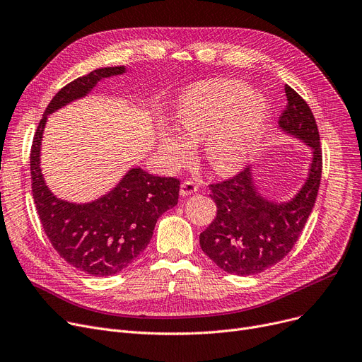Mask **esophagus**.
Listing matches in <instances>:
<instances>
[{
    "label": "esophagus",
    "instance_id": "1",
    "mask_svg": "<svg viewBox=\"0 0 362 362\" xmlns=\"http://www.w3.org/2000/svg\"><path fill=\"white\" fill-rule=\"evenodd\" d=\"M197 191H198V185H197L195 182H192V180H185V182H182V185H180V194H182L183 197L191 195V194H194V192H197Z\"/></svg>",
    "mask_w": 362,
    "mask_h": 362
}]
</instances>
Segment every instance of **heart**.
I'll list each match as a JSON object with an SVG mask.
<instances>
[{"label":"heart","mask_w":362,"mask_h":362,"mask_svg":"<svg viewBox=\"0 0 362 362\" xmlns=\"http://www.w3.org/2000/svg\"><path fill=\"white\" fill-rule=\"evenodd\" d=\"M270 119V105L240 81L206 82L187 90L177 104V132L160 133L165 163L180 167L192 158L191 142L205 141V157L217 173H232L248 161Z\"/></svg>","instance_id":"1"}]
</instances>
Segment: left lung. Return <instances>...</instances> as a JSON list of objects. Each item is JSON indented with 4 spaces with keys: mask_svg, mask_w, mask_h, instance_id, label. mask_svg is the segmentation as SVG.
Returning a JSON list of instances; mask_svg holds the SVG:
<instances>
[{
    "mask_svg": "<svg viewBox=\"0 0 362 362\" xmlns=\"http://www.w3.org/2000/svg\"><path fill=\"white\" fill-rule=\"evenodd\" d=\"M284 92L288 104L279 124L311 146L310 175L299 194L286 204L259 197L250 168L210 183L217 216L199 235V245L226 273L258 274L281 261L298 242L315 204L322 170L318 127L307 101L289 85L284 86Z\"/></svg>",
    "mask_w": 362,
    "mask_h": 362,
    "instance_id": "8db88e82",
    "label": "left lung"
}]
</instances>
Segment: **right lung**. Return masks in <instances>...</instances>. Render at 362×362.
<instances>
[{"instance_id": "1", "label": "right lung", "mask_w": 362, "mask_h": 362, "mask_svg": "<svg viewBox=\"0 0 362 362\" xmlns=\"http://www.w3.org/2000/svg\"><path fill=\"white\" fill-rule=\"evenodd\" d=\"M123 66L103 67L67 83L48 104L30 148L32 194L44 232L54 250L74 269L111 276L126 269L146 248L158 217L179 199L180 180L132 168L105 197L90 204H70L47 187L41 167V139L47 116L78 100L103 78L122 74Z\"/></svg>"}]
</instances>
